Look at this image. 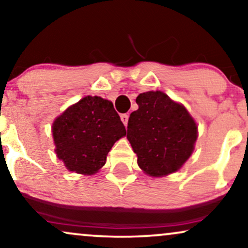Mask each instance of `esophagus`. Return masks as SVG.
<instances>
[{"mask_svg":"<svg viewBox=\"0 0 248 248\" xmlns=\"http://www.w3.org/2000/svg\"><path fill=\"white\" fill-rule=\"evenodd\" d=\"M128 118H129V115H128L127 113H124V114H121V115H120L121 121L124 122V126H127V124H128Z\"/></svg>","mask_w":248,"mask_h":248,"instance_id":"obj_1","label":"esophagus"}]
</instances>
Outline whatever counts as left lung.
I'll return each instance as SVG.
<instances>
[{
  "mask_svg": "<svg viewBox=\"0 0 248 248\" xmlns=\"http://www.w3.org/2000/svg\"><path fill=\"white\" fill-rule=\"evenodd\" d=\"M128 120L127 139L137 164L150 176L177 171L193 151L198 131L183 105L161 92L140 93Z\"/></svg>",
  "mask_w": 248,
  "mask_h": 248,
  "instance_id": "8db88e82",
  "label": "left lung"
}]
</instances>
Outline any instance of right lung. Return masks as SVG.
Here are the masks:
<instances>
[{
  "label": "right lung",
  "instance_id": "add662e5",
  "mask_svg": "<svg viewBox=\"0 0 248 248\" xmlns=\"http://www.w3.org/2000/svg\"><path fill=\"white\" fill-rule=\"evenodd\" d=\"M52 135L55 151L68 170L92 175L104 166L108 151L126 129L111 102L87 96L56 119Z\"/></svg>",
  "mask_w": 248,
  "mask_h": 248
}]
</instances>
